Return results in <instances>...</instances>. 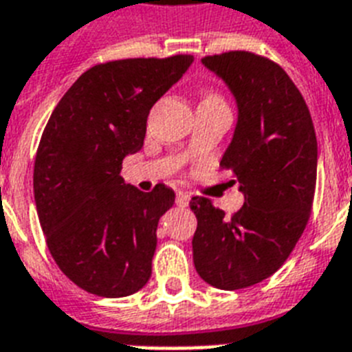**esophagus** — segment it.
<instances>
[{"label":"esophagus","instance_id":"1","mask_svg":"<svg viewBox=\"0 0 352 352\" xmlns=\"http://www.w3.org/2000/svg\"><path fill=\"white\" fill-rule=\"evenodd\" d=\"M175 202H177V206L186 208V206L190 204V195H188V193H184V191H179V193H177Z\"/></svg>","mask_w":352,"mask_h":352}]
</instances>
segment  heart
Masks as SVG:
<instances>
[{"label":"heart","instance_id":"obj_1","mask_svg":"<svg viewBox=\"0 0 352 352\" xmlns=\"http://www.w3.org/2000/svg\"><path fill=\"white\" fill-rule=\"evenodd\" d=\"M206 99H208V101H222L221 97H219V96H215V94H210V96L206 97Z\"/></svg>","mask_w":352,"mask_h":352}]
</instances>
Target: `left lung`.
Instances as JSON below:
<instances>
[{"label": "left lung", "instance_id": "1", "mask_svg": "<svg viewBox=\"0 0 352 352\" xmlns=\"http://www.w3.org/2000/svg\"><path fill=\"white\" fill-rule=\"evenodd\" d=\"M202 65L235 97L239 116L221 166L235 173L244 206L228 217L210 199H191L193 264L204 282L235 291L273 275L304 233L318 146L309 108L276 63L235 50Z\"/></svg>", "mask_w": 352, "mask_h": 352}]
</instances>
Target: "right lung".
<instances>
[{
    "mask_svg": "<svg viewBox=\"0 0 352 352\" xmlns=\"http://www.w3.org/2000/svg\"><path fill=\"white\" fill-rule=\"evenodd\" d=\"M193 56L121 59L82 74L54 108L34 164V199L48 250L81 289L121 298L151 276L157 224L175 193L124 184L122 159L141 150L151 107Z\"/></svg>",
    "mask_w": 352,
    "mask_h": 352,
    "instance_id": "1",
    "label": "right lung"
}]
</instances>
